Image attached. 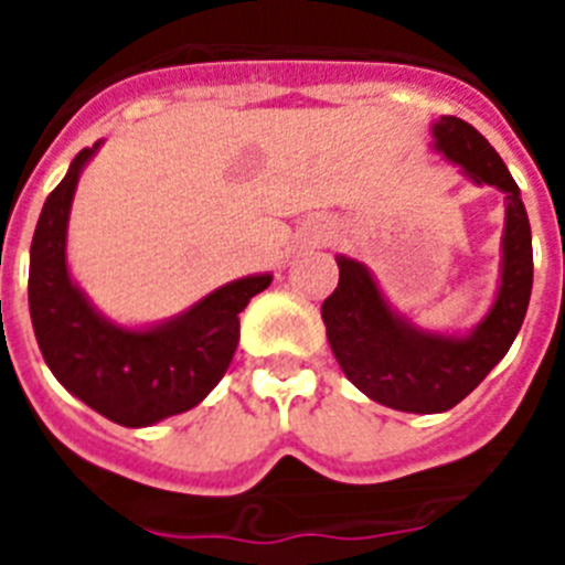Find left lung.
Listing matches in <instances>:
<instances>
[{
    "instance_id": "left-lung-1",
    "label": "left lung",
    "mask_w": 565,
    "mask_h": 565,
    "mask_svg": "<svg viewBox=\"0 0 565 565\" xmlns=\"http://www.w3.org/2000/svg\"><path fill=\"white\" fill-rule=\"evenodd\" d=\"M433 138L438 152L472 181L507 194L501 286L487 317L467 337L418 331L387 306L371 271L351 257H337L339 286L322 302L328 342L344 376L364 396L402 413H444L476 391L515 342L532 294V228L501 154L456 115H441Z\"/></svg>"
}]
</instances>
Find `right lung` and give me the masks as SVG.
Segmentation results:
<instances>
[{
    "label": "right lung",
    "mask_w": 565,
    "mask_h": 565,
    "mask_svg": "<svg viewBox=\"0 0 565 565\" xmlns=\"http://www.w3.org/2000/svg\"><path fill=\"white\" fill-rule=\"evenodd\" d=\"M82 149L44 201L30 246V319L53 376L87 407L124 427H149L201 404L232 364L239 311L271 286V274L234 279L181 317L147 331L113 326L70 279L67 217L84 163Z\"/></svg>",
    "instance_id": "right-lung-1"
}]
</instances>
